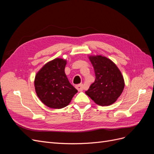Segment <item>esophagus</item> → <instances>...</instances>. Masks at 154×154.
<instances>
[{"label":"esophagus","mask_w":154,"mask_h":154,"mask_svg":"<svg viewBox=\"0 0 154 154\" xmlns=\"http://www.w3.org/2000/svg\"><path fill=\"white\" fill-rule=\"evenodd\" d=\"M76 88L78 91H83L84 90V86H83V84H79L76 85Z\"/></svg>","instance_id":"obj_1"}]
</instances>
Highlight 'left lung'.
Returning a JSON list of instances; mask_svg holds the SVG:
<instances>
[{"label":"left lung","instance_id":"8db88e82","mask_svg":"<svg viewBox=\"0 0 154 154\" xmlns=\"http://www.w3.org/2000/svg\"><path fill=\"white\" fill-rule=\"evenodd\" d=\"M94 69L96 80L85 92L100 106L113 104L122 94L125 87L123 76L117 66L101 55L88 56Z\"/></svg>","mask_w":154,"mask_h":154}]
</instances>
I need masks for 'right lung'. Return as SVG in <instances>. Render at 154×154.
Returning a JSON list of instances; mask_svg holds the SVG:
<instances>
[{"label": "right lung", "instance_id": "obj_1", "mask_svg": "<svg viewBox=\"0 0 154 154\" xmlns=\"http://www.w3.org/2000/svg\"><path fill=\"white\" fill-rule=\"evenodd\" d=\"M66 64V60L57 58L46 63L36 74L34 83L36 95L51 109L66 107L78 92L65 73Z\"/></svg>", "mask_w": 154, "mask_h": 154}]
</instances>
